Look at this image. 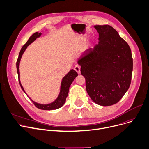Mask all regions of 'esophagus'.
<instances>
[{"instance_id": "1", "label": "esophagus", "mask_w": 149, "mask_h": 149, "mask_svg": "<svg viewBox=\"0 0 149 149\" xmlns=\"http://www.w3.org/2000/svg\"><path fill=\"white\" fill-rule=\"evenodd\" d=\"M74 69L78 74L81 73V67L79 65H76L74 67Z\"/></svg>"}]
</instances>
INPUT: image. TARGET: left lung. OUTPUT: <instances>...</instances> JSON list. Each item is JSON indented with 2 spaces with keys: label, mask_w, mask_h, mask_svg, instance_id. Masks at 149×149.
<instances>
[{
  "label": "left lung",
  "mask_w": 149,
  "mask_h": 149,
  "mask_svg": "<svg viewBox=\"0 0 149 149\" xmlns=\"http://www.w3.org/2000/svg\"><path fill=\"white\" fill-rule=\"evenodd\" d=\"M99 42L85 51L77 61L86 79V90L96 104H116L131 83L133 59L128 44L112 26L95 25Z\"/></svg>",
  "instance_id": "left-lung-1"
}]
</instances>
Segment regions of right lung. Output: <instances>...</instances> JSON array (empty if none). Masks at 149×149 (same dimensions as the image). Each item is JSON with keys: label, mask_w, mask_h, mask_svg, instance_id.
Listing matches in <instances>:
<instances>
[{"label": "right lung", "mask_w": 149, "mask_h": 149, "mask_svg": "<svg viewBox=\"0 0 149 149\" xmlns=\"http://www.w3.org/2000/svg\"><path fill=\"white\" fill-rule=\"evenodd\" d=\"M42 33H38L36 32L34 33L29 38V39L26 42V43L20 49V52L19 54V57L16 62V67H17V72L18 74V77H19V82L20 84V86L21 87V88L22 89V90L26 93V92L25 91L22 84L20 83V72H19V63L21 59V58H22V54H24V52L25 51V49L28 47V46L30 44H31L32 42H33L35 40H36L37 38H39L41 36ZM78 75L76 72L75 70L73 69L71 70L70 72L63 77V79L61 82V90H60V93L58 96V97L56 98V100L53 101V102L50 104H39L36 102H34L27 95V96L29 97L33 103L34 104V105L36 107L39 109L41 110H56L61 108L62 106L65 104V101H66V98L68 96V91H69V88L70 85L72 84L73 81L76 78V77Z\"/></svg>", "instance_id": "obj_1"}]
</instances>
